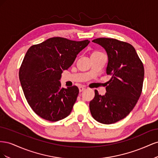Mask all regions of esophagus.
I'll use <instances>...</instances> for the list:
<instances>
[{"instance_id": "34e87169", "label": "esophagus", "mask_w": 158, "mask_h": 158, "mask_svg": "<svg viewBox=\"0 0 158 158\" xmlns=\"http://www.w3.org/2000/svg\"><path fill=\"white\" fill-rule=\"evenodd\" d=\"M85 89V87H84V86H80L79 87V91H80V92H83V91Z\"/></svg>"}]
</instances>
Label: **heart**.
I'll return each instance as SVG.
<instances>
[{
	"instance_id": "obj_1",
	"label": "heart",
	"mask_w": 158,
	"mask_h": 158,
	"mask_svg": "<svg viewBox=\"0 0 158 158\" xmlns=\"http://www.w3.org/2000/svg\"><path fill=\"white\" fill-rule=\"evenodd\" d=\"M96 52H94L93 53H96ZM93 53H92V54H93Z\"/></svg>"
}]
</instances>
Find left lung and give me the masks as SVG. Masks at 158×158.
<instances>
[{
    "label": "left lung",
    "instance_id": "1",
    "mask_svg": "<svg viewBox=\"0 0 158 158\" xmlns=\"http://www.w3.org/2000/svg\"><path fill=\"white\" fill-rule=\"evenodd\" d=\"M92 41L106 51V73L111 78L104 95L95 90L89 109L95 120L109 125L126 117L136 106L142 93L144 69L135 49L128 43L104 37Z\"/></svg>",
    "mask_w": 158,
    "mask_h": 158
}]
</instances>
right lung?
I'll return each mask as SVG.
<instances>
[{
  "label": "right lung",
  "instance_id": "obj_1",
  "mask_svg": "<svg viewBox=\"0 0 158 158\" xmlns=\"http://www.w3.org/2000/svg\"><path fill=\"white\" fill-rule=\"evenodd\" d=\"M89 43L55 37L27 50L19 78L28 104L38 116L55 122L69 115L79 89L76 85L62 88L59 80Z\"/></svg>",
  "mask_w": 158,
  "mask_h": 158
}]
</instances>
